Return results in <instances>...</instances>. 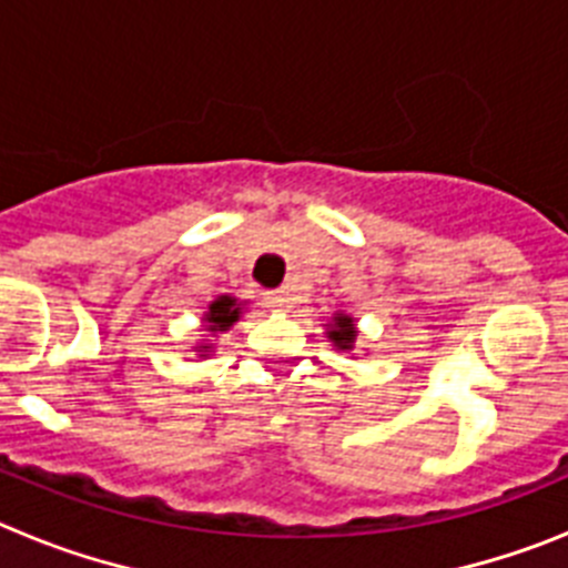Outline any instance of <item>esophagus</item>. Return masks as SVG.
Returning <instances> with one entry per match:
<instances>
[{"mask_svg": "<svg viewBox=\"0 0 568 568\" xmlns=\"http://www.w3.org/2000/svg\"><path fill=\"white\" fill-rule=\"evenodd\" d=\"M264 301H267V307L273 310H290V304H293L287 290H270V293H264Z\"/></svg>", "mask_w": 568, "mask_h": 568, "instance_id": "esophagus-1", "label": "esophagus"}]
</instances>
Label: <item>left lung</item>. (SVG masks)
<instances>
[{
	"mask_svg": "<svg viewBox=\"0 0 568 568\" xmlns=\"http://www.w3.org/2000/svg\"><path fill=\"white\" fill-rule=\"evenodd\" d=\"M327 338L333 341L338 349H353L355 338H358V329H355V318H349V315H344V313L335 315L333 324L327 327Z\"/></svg>",
	"mask_w": 568,
	"mask_h": 568,
	"instance_id": "1",
	"label": "left lung"
}]
</instances>
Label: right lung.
<instances>
[{"instance_id": "right-lung-1", "label": "right lung", "mask_w": 568, "mask_h": 568, "mask_svg": "<svg viewBox=\"0 0 568 568\" xmlns=\"http://www.w3.org/2000/svg\"><path fill=\"white\" fill-rule=\"evenodd\" d=\"M241 310H244V304H241L239 298H233V295H219V298H215L213 304L207 307V313H204V324H207V333L210 335L227 333L235 321L241 318ZM210 349H213L210 344L199 346V353H210Z\"/></svg>"}]
</instances>
